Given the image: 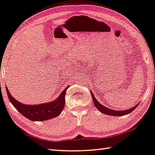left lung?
Instances as JSON below:
<instances>
[{
  "mask_svg": "<svg viewBox=\"0 0 155 155\" xmlns=\"http://www.w3.org/2000/svg\"><path fill=\"white\" fill-rule=\"evenodd\" d=\"M91 94H92V100H93L94 104L97 108V109L99 110H100L102 114L109 115H113V116H122V115H124L130 114V113L131 111H133V110H134L138 106V104H137V105H136L135 107H134L133 108H130V109L124 110H120V111L119 110H112V109H110V108H107L106 107H104V106L101 105L100 103H99L98 101L96 100L95 97L94 96V94L92 92H91Z\"/></svg>",
  "mask_w": 155,
  "mask_h": 155,
  "instance_id": "8db88e82",
  "label": "left lung"
}]
</instances>
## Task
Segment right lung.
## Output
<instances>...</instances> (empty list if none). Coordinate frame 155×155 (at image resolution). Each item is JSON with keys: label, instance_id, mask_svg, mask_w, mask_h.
Wrapping results in <instances>:
<instances>
[{"label": "right lung", "instance_id": "right-lung-1", "mask_svg": "<svg viewBox=\"0 0 155 155\" xmlns=\"http://www.w3.org/2000/svg\"><path fill=\"white\" fill-rule=\"evenodd\" d=\"M68 87L61 92L55 101L38 105L24 104L12 97L7 86L6 91L10 102L21 114L32 121H44L54 118L61 114L64 107V97Z\"/></svg>", "mask_w": 155, "mask_h": 155}]
</instances>
